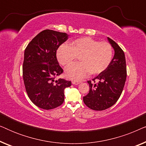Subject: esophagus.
<instances>
[{"label": "esophagus", "instance_id": "esophagus-1", "mask_svg": "<svg viewBox=\"0 0 146 146\" xmlns=\"http://www.w3.org/2000/svg\"><path fill=\"white\" fill-rule=\"evenodd\" d=\"M72 83L73 84L78 85V84H80L81 82H77V81H72Z\"/></svg>", "mask_w": 146, "mask_h": 146}]
</instances>
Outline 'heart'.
Wrapping results in <instances>:
<instances>
[{"label": "heart", "mask_w": 146, "mask_h": 146, "mask_svg": "<svg viewBox=\"0 0 146 146\" xmlns=\"http://www.w3.org/2000/svg\"><path fill=\"white\" fill-rule=\"evenodd\" d=\"M57 59L65 68L71 66L79 57L80 62L68 69L66 75L73 80H80L90 73L98 74L110 64L113 48L107 42H98L90 37L78 38L70 46L62 44L57 50Z\"/></svg>", "instance_id": "obj_1"}]
</instances>
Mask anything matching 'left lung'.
Returning a JSON list of instances; mask_svg holds the SVG:
<instances>
[{"label": "left lung", "instance_id": "1", "mask_svg": "<svg viewBox=\"0 0 146 146\" xmlns=\"http://www.w3.org/2000/svg\"><path fill=\"white\" fill-rule=\"evenodd\" d=\"M115 53L110 64L95 78L88 81L89 93L83 101L89 108L101 111L112 106L120 97L127 76L125 54L117 44L108 37ZM96 80L97 83L95 82Z\"/></svg>", "mask_w": 146, "mask_h": 146}]
</instances>
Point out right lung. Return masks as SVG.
<instances>
[{"instance_id": "obj_1", "label": "right lung", "mask_w": 146, "mask_h": 146, "mask_svg": "<svg viewBox=\"0 0 146 146\" xmlns=\"http://www.w3.org/2000/svg\"><path fill=\"white\" fill-rule=\"evenodd\" d=\"M68 38L65 33L44 30L26 48L23 66L25 89L30 100L44 110L58 107L64 100V91L71 82L55 78L63 73L56 58L60 46Z\"/></svg>"}]
</instances>
